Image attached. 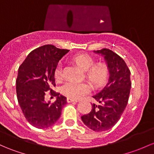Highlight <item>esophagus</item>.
<instances>
[{"label": "esophagus", "instance_id": "esophagus-1", "mask_svg": "<svg viewBox=\"0 0 154 154\" xmlns=\"http://www.w3.org/2000/svg\"><path fill=\"white\" fill-rule=\"evenodd\" d=\"M79 100H75V99H73V98H70V97H68L67 98V102L68 103H77Z\"/></svg>", "mask_w": 154, "mask_h": 154}]
</instances>
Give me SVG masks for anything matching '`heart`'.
Here are the masks:
<instances>
[{
	"instance_id": "b5f03b06",
	"label": "heart",
	"mask_w": 154,
	"mask_h": 154,
	"mask_svg": "<svg viewBox=\"0 0 154 154\" xmlns=\"http://www.w3.org/2000/svg\"><path fill=\"white\" fill-rule=\"evenodd\" d=\"M74 61L82 69L87 71V77L94 85H100L106 80L108 75V67L104 63L95 64V60L88 54H78L74 57ZM54 78L60 80L63 76V64L59 63L54 70ZM62 92L69 97L78 99L88 94L90 86L86 82L68 81L63 85Z\"/></svg>"
}]
</instances>
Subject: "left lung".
<instances>
[{"label":"left lung","instance_id":"left-lung-1","mask_svg":"<svg viewBox=\"0 0 154 154\" xmlns=\"http://www.w3.org/2000/svg\"><path fill=\"white\" fill-rule=\"evenodd\" d=\"M104 56L109 79L104 88L93 97L99 105L92 104L88 114L81 116L83 123L94 131H105L119 121L128 104L131 82V72L124 60L108 48L94 51Z\"/></svg>","mask_w":154,"mask_h":154}]
</instances>
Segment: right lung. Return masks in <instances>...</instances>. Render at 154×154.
Wrapping results in <instances>:
<instances>
[{"mask_svg": "<svg viewBox=\"0 0 154 154\" xmlns=\"http://www.w3.org/2000/svg\"><path fill=\"white\" fill-rule=\"evenodd\" d=\"M69 51L44 45L31 51L19 67L16 80L17 101L26 120L34 127L43 129L52 126L67 103L66 98L52 87H55L56 66ZM48 94L51 98L57 97L54 103L46 100Z\"/></svg>", "mask_w": 154, "mask_h": 154, "instance_id": "add662e5", "label": "right lung"}]
</instances>
